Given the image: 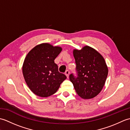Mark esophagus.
Instances as JSON below:
<instances>
[{
  "mask_svg": "<svg viewBox=\"0 0 130 130\" xmlns=\"http://www.w3.org/2000/svg\"><path fill=\"white\" fill-rule=\"evenodd\" d=\"M65 75H66V76H67V78H69V74H70V71H69L68 70H66V71H65Z\"/></svg>",
  "mask_w": 130,
  "mask_h": 130,
  "instance_id": "obj_1",
  "label": "esophagus"
}]
</instances>
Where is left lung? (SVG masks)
<instances>
[{"mask_svg":"<svg viewBox=\"0 0 130 130\" xmlns=\"http://www.w3.org/2000/svg\"><path fill=\"white\" fill-rule=\"evenodd\" d=\"M73 55L76 74H71L70 80L80 97H95L103 88L108 72L104 58L94 49L87 46L81 50H74Z\"/></svg>","mask_w":130,"mask_h":130,"instance_id":"8db88e82","label":"left lung"}]
</instances>
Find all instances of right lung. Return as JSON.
<instances>
[{
    "instance_id": "add662e5",
    "label": "right lung",
    "mask_w": 130,
    "mask_h": 130,
    "mask_svg": "<svg viewBox=\"0 0 130 130\" xmlns=\"http://www.w3.org/2000/svg\"><path fill=\"white\" fill-rule=\"evenodd\" d=\"M62 48L42 43L30 51L24 59L23 74L29 89L36 95L47 97L57 92L67 78L59 72L54 60Z\"/></svg>"
}]
</instances>
